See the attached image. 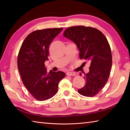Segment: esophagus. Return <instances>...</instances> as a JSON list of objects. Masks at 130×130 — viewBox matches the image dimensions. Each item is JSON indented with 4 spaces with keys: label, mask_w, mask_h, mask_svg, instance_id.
<instances>
[{
    "label": "esophagus",
    "mask_w": 130,
    "mask_h": 130,
    "mask_svg": "<svg viewBox=\"0 0 130 130\" xmlns=\"http://www.w3.org/2000/svg\"><path fill=\"white\" fill-rule=\"evenodd\" d=\"M66 75L68 76H75V73L73 72H67L66 73Z\"/></svg>",
    "instance_id": "34e87169"
}]
</instances>
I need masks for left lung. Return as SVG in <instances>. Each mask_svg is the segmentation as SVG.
<instances>
[{
	"instance_id": "8db88e82",
	"label": "left lung",
	"mask_w": 130,
	"mask_h": 130,
	"mask_svg": "<svg viewBox=\"0 0 130 130\" xmlns=\"http://www.w3.org/2000/svg\"><path fill=\"white\" fill-rule=\"evenodd\" d=\"M63 36L77 45L80 59L86 60L84 64L90 63L89 73L84 76L86 84L78 90V93L87 97L95 96L107 83L112 65V52L107 38L98 29L84 26L68 27Z\"/></svg>"
}]
</instances>
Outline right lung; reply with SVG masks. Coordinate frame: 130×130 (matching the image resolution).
Listing matches in <instances>:
<instances>
[{
    "mask_svg": "<svg viewBox=\"0 0 130 130\" xmlns=\"http://www.w3.org/2000/svg\"><path fill=\"white\" fill-rule=\"evenodd\" d=\"M63 28H46L32 32L21 46L17 66L23 84L30 94L39 101L56 94L59 81L65 77L62 71L47 73L45 62L48 60L49 48Z\"/></svg>",
    "mask_w": 130,
    "mask_h": 130,
    "instance_id": "1",
    "label": "right lung"
}]
</instances>
